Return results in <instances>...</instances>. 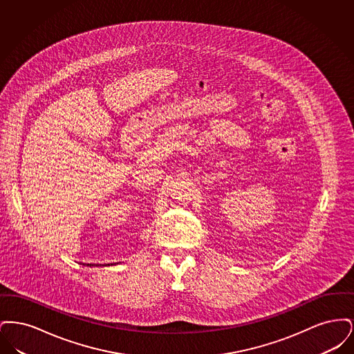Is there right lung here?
<instances>
[{"mask_svg": "<svg viewBox=\"0 0 354 354\" xmlns=\"http://www.w3.org/2000/svg\"><path fill=\"white\" fill-rule=\"evenodd\" d=\"M93 266H94V264H87V267H93Z\"/></svg>", "mask_w": 354, "mask_h": 354, "instance_id": "add662e5", "label": "right lung"}]
</instances>
